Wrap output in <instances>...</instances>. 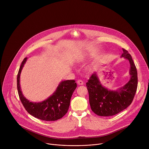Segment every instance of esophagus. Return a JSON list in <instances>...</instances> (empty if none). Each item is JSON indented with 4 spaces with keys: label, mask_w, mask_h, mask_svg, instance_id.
Instances as JSON below:
<instances>
[{
    "label": "esophagus",
    "mask_w": 149,
    "mask_h": 149,
    "mask_svg": "<svg viewBox=\"0 0 149 149\" xmlns=\"http://www.w3.org/2000/svg\"><path fill=\"white\" fill-rule=\"evenodd\" d=\"M77 84H78V85H80V86H81V85H83V84H84V82H83V81H82V80L78 79V80L77 81Z\"/></svg>",
    "instance_id": "obj_1"
}]
</instances>
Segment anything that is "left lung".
<instances>
[{"mask_svg": "<svg viewBox=\"0 0 149 149\" xmlns=\"http://www.w3.org/2000/svg\"><path fill=\"white\" fill-rule=\"evenodd\" d=\"M121 57L128 59L130 65V79L123 87L109 90L101 84L97 73L93 74L86 83L92 111L99 116L116 115L132 104L137 88V71L132 57L123 48Z\"/></svg>", "mask_w": 149, "mask_h": 149, "instance_id": "left-lung-1", "label": "left lung"}]
</instances>
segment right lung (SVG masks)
Masks as SVG:
<instances>
[{"instance_id": "right-lung-1", "label": "right lung", "mask_w": 149, "mask_h": 149, "mask_svg": "<svg viewBox=\"0 0 149 149\" xmlns=\"http://www.w3.org/2000/svg\"><path fill=\"white\" fill-rule=\"evenodd\" d=\"M27 61L24 58L17 76V88L20 100L25 110L33 117L44 121H55L61 118L67 113L71 96L77 88L75 80L61 81L55 92L47 100L39 102L29 101L22 94L20 86V75Z\"/></svg>"}]
</instances>
